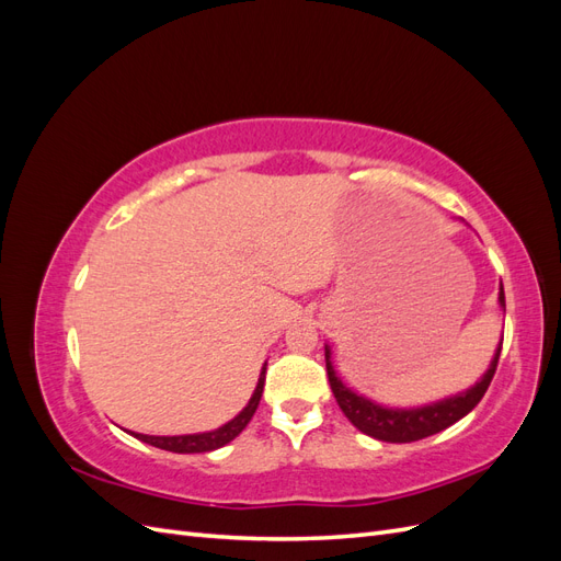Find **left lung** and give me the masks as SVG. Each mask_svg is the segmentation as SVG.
<instances>
[{"label": "left lung", "instance_id": "obj_1", "mask_svg": "<svg viewBox=\"0 0 561 561\" xmlns=\"http://www.w3.org/2000/svg\"><path fill=\"white\" fill-rule=\"evenodd\" d=\"M499 301L505 309L503 283H501ZM501 344L494 353V360H491L489 369L484 371V377L478 383L463 390V393L445 398V400L433 402V404L412 407V410H396V407L377 404V402L367 400L365 396H358L348 386H344L332 367L330 346H325V367H328V379L332 386V393L336 398V404L342 407V412L346 414V419L353 423L355 428L369 437L381 439V443H416V439H423V437L449 428L451 423L463 419L468 412H472L474 407H478V402L486 393L491 379H494L499 355H501Z\"/></svg>", "mask_w": 561, "mask_h": 561}]
</instances>
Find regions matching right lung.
<instances>
[{
    "label": "right lung",
    "mask_w": 561,
    "mask_h": 561,
    "mask_svg": "<svg viewBox=\"0 0 561 561\" xmlns=\"http://www.w3.org/2000/svg\"><path fill=\"white\" fill-rule=\"evenodd\" d=\"M264 375H266V363L262 367L257 388H254V393H252L250 402L243 407V412L239 416H233L229 423H225V426H219L217 431L196 433V435H173V437H168V435H142V433H133V435L142 439V443L151 445V447L175 451V454H201V451H213V449L225 447L248 426L254 410H257V404L262 400V390H264V379H266Z\"/></svg>",
    "instance_id": "obj_1"
}]
</instances>
